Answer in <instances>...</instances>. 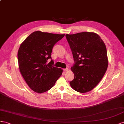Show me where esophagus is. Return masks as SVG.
Returning <instances> with one entry per match:
<instances>
[{
  "label": "esophagus",
  "mask_w": 124,
  "mask_h": 124,
  "mask_svg": "<svg viewBox=\"0 0 124 124\" xmlns=\"http://www.w3.org/2000/svg\"><path fill=\"white\" fill-rule=\"evenodd\" d=\"M63 70H64V72H68V71H69V69L68 68H66V69H63Z\"/></svg>",
  "instance_id": "34e87169"
}]
</instances>
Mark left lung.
I'll return each mask as SVG.
<instances>
[{
	"instance_id": "1",
	"label": "left lung",
	"mask_w": 124,
	"mask_h": 124,
	"mask_svg": "<svg viewBox=\"0 0 124 124\" xmlns=\"http://www.w3.org/2000/svg\"><path fill=\"white\" fill-rule=\"evenodd\" d=\"M66 37L75 62L70 69L74 78L70 85L77 92L87 93L99 83L107 70L105 45L99 35L93 32L66 34Z\"/></svg>"
}]
</instances>
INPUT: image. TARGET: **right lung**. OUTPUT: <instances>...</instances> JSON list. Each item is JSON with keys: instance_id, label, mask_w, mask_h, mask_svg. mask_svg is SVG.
I'll return each instance as SVG.
<instances>
[{"instance_id": "obj_1", "label": "right lung", "mask_w": 124, "mask_h": 124, "mask_svg": "<svg viewBox=\"0 0 124 124\" xmlns=\"http://www.w3.org/2000/svg\"><path fill=\"white\" fill-rule=\"evenodd\" d=\"M37 31L21 44L17 53L19 70L28 86L35 93H45L54 86L63 70L54 66L51 59L54 45L64 36Z\"/></svg>"}]
</instances>
